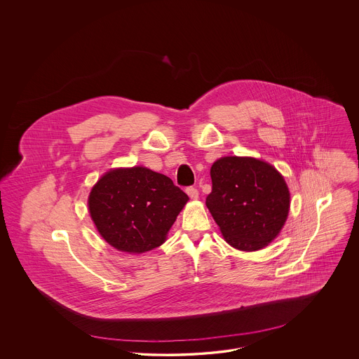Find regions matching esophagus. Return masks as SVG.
Masks as SVG:
<instances>
[{"label":"esophagus","mask_w":359,"mask_h":359,"mask_svg":"<svg viewBox=\"0 0 359 359\" xmlns=\"http://www.w3.org/2000/svg\"><path fill=\"white\" fill-rule=\"evenodd\" d=\"M186 192H187L188 196H189L191 199H198V198H199V191L195 187H188L187 189H186Z\"/></svg>","instance_id":"1"}]
</instances>
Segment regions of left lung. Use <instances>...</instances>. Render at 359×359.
Wrapping results in <instances>:
<instances>
[{
    "mask_svg": "<svg viewBox=\"0 0 359 359\" xmlns=\"http://www.w3.org/2000/svg\"><path fill=\"white\" fill-rule=\"evenodd\" d=\"M205 205L233 248H265L283 229L290 211V191L271 164L253 157H222L211 167Z\"/></svg>",
    "mask_w": 359,
    "mask_h": 359,
    "instance_id": "8db88e82",
    "label": "left lung"
}]
</instances>
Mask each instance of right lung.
Returning a JSON list of instances; mask_svg holds the SVG:
<instances>
[{"mask_svg":"<svg viewBox=\"0 0 359 359\" xmlns=\"http://www.w3.org/2000/svg\"><path fill=\"white\" fill-rule=\"evenodd\" d=\"M187 201L168 176L133 167L103 175L90 192L88 210L106 242L140 255L165 241Z\"/></svg>","mask_w":359,"mask_h":359,"instance_id":"add662e5","label":"right lung"}]
</instances>
